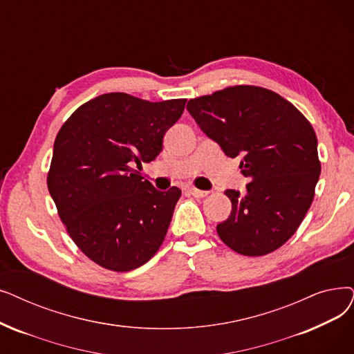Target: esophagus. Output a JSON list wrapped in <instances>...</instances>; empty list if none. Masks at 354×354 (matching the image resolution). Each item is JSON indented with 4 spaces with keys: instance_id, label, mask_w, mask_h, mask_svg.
Masks as SVG:
<instances>
[{
    "instance_id": "34e87169",
    "label": "esophagus",
    "mask_w": 354,
    "mask_h": 354,
    "mask_svg": "<svg viewBox=\"0 0 354 354\" xmlns=\"http://www.w3.org/2000/svg\"><path fill=\"white\" fill-rule=\"evenodd\" d=\"M187 192L191 194V195L195 196V198H204L205 195H208L207 191H201V189H196V188H188Z\"/></svg>"
}]
</instances>
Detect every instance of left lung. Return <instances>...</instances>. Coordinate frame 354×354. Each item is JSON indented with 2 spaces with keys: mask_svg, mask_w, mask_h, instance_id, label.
<instances>
[{
  "mask_svg": "<svg viewBox=\"0 0 354 354\" xmlns=\"http://www.w3.org/2000/svg\"><path fill=\"white\" fill-rule=\"evenodd\" d=\"M187 110L225 156H241L252 182L227 189L230 217L217 225L220 239L244 256L279 249L310 209L321 172L317 136L302 113L276 92L236 85L189 100Z\"/></svg>",
  "mask_w": 354,
  "mask_h": 354,
  "instance_id": "1",
  "label": "left lung"
}]
</instances>
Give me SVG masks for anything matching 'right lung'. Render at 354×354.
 <instances>
[{"label":"right lung","instance_id":"add662e5","mask_svg":"<svg viewBox=\"0 0 354 354\" xmlns=\"http://www.w3.org/2000/svg\"><path fill=\"white\" fill-rule=\"evenodd\" d=\"M185 104L111 92L81 105L59 130L48 188L71 239L97 265L129 272L162 245L180 189L158 191L134 165L158 158Z\"/></svg>","mask_w":354,"mask_h":354}]
</instances>
